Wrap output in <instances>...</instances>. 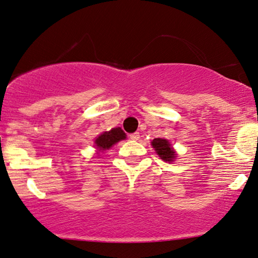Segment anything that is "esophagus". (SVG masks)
<instances>
[{"label":"esophagus","instance_id":"1","mask_svg":"<svg viewBox=\"0 0 258 258\" xmlns=\"http://www.w3.org/2000/svg\"><path fill=\"white\" fill-rule=\"evenodd\" d=\"M139 138H140L139 132H135V133H132V135H130V139H132V140H139Z\"/></svg>","mask_w":258,"mask_h":258}]
</instances>
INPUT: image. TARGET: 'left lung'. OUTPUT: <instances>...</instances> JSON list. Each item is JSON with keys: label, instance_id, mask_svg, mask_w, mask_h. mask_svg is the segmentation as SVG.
I'll return each instance as SVG.
<instances>
[{"label": "left lung", "instance_id": "left-lung-1", "mask_svg": "<svg viewBox=\"0 0 258 258\" xmlns=\"http://www.w3.org/2000/svg\"><path fill=\"white\" fill-rule=\"evenodd\" d=\"M151 145L153 146L154 151H156L158 156H159L164 161L172 163V161L176 159V151H174L173 147L171 146L169 140L163 138H156L152 140Z\"/></svg>", "mask_w": 258, "mask_h": 258}]
</instances>
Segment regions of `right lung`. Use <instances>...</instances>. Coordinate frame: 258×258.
<instances>
[{"mask_svg":"<svg viewBox=\"0 0 258 258\" xmlns=\"http://www.w3.org/2000/svg\"><path fill=\"white\" fill-rule=\"evenodd\" d=\"M126 139L125 132L122 131L120 127H116V128H112L111 131H106L101 133L100 136L95 139V146H97L98 151H105L111 149V147L114 145V144L119 143L120 140Z\"/></svg>","mask_w":258,"mask_h":258,"instance_id":"1","label":"right lung"}]
</instances>
